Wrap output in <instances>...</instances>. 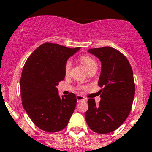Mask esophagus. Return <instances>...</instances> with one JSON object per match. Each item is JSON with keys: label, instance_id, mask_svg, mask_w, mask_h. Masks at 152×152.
<instances>
[{"label": "esophagus", "instance_id": "34e87169", "mask_svg": "<svg viewBox=\"0 0 152 152\" xmlns=\"http://www.w3.org/2000/svg\"><path fill=\"white\" fill-rule=\"evenodd\" d=\"M76 100H77V102H80L86 100V99H85V97H83L82 95H76Z\"/></svg>", "mask_w": 152, "mask_h": 152}]
</instances>
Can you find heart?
<instances>
[{"instance_id": "1", "label": "heart", "mask_w": 152, "mask_h": 152, "mask_svg": "<svg viewBox=\"0 0 152 152\" xmlns=\"http://www.w3.org/2000/svg\"><path fill=\"white\" fill-rule=\"evenodd\" d=\"M80 60L81 63L83 64L84 65V66L86 67V69H87L88 72L91 71L92 69H97V64L96 62V61L92 58V57L89 56V55H83L80 57ZM71 66H72V64L71 62L69 61H67L65 64L64 66V72L65 74L68 75L70 72V69H71Z\"/></svg>"}]
</instances>
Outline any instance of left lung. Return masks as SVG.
Listing matches in <instances>:
<instances>
[{"instance_id": "8db88e82", "label": "left lung", "mask_w": 152, "mask_h": 152, "mask_svg": "<svg viewBox=\"0 0 152 152\" xmlns=\"http://www.w3.org/2000/svg\"><path fill=\"white\" fill-rule=\"evenodd\" d=\"M101 62L98 81L100 100H88L86 120L91 130L97 134H109L118 128L128 117L135 94L134 74L128 60L114 48L105 46L89 49Z\"/></svg>"}]
</instances>
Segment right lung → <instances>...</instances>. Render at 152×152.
<instances>
[{
	"mask_svg": "<svg viewBox=\"0 0 152 152\" xmlns=\"http://www.w3.org/2000/svg\"><path fill=\"white\" fill-rule=\"evenodd\" d=\"M79 49L45 42L25 62L20 80L22 106L34 124L44 131L62 130L74 112L76 95L69 93L61 97L56 86L64 79L67 59Z\"/></svg>",
	"mask_w": 152,
	"mask_h": 152,
	"instance_id": "obj_1",
	"label": "right lung"
}]
</instances>
